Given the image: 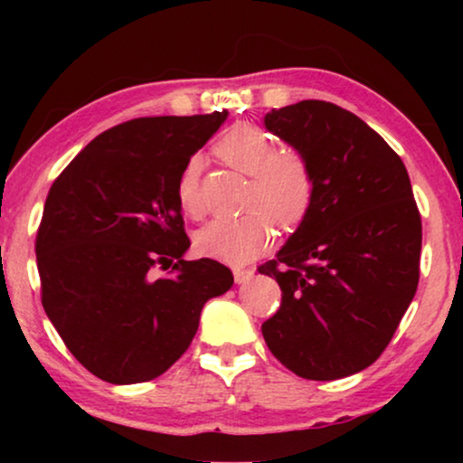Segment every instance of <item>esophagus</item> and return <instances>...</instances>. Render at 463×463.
I'll use <instances>...</instances> for the list:
<instances>
[{
  "label": "esophagus",
  "mask_w": 463,
  "mask_h": 463,
  "mask_svg": "<svg viewBox=\"0 0 463 463\" xmlns=\"http://www.w3.org/2000/svg\"><path fill=\"white\" fill-rule=\"evenodd\" d=\"M252 274H255L252 269H233V280H236L238 284H244L250 280Z\"/></svg>",
  "instance_id": "1"
}]
</instances>
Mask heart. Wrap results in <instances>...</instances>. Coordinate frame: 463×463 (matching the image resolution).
I'll return each mask as SVG.
<instances>
[{
  "instance_id": "heart-1",
  "label": "heart",
  "mask_w": 463,
  "mask_h": 463,
  "mask_svg": "<svg viewBox=\"0 0 463 463\" xmlns=\"http://www.w3.org/2000/svg\"><path fill=\"white\" fill-rule=\"evenodd\" d=\"M214 154L227 166L250 176V213L238 219H214L195 236V249L204 257L230 265H244L261 255L274 236V223L295 230L307 219L316 198L312 164L297 149H276L271 135L255 124H238L214 145ZM202 162L189 157L176 181V202L192 219L204 214L200 189Z\"/></svg>"
}]
</instances>
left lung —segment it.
<instances>
[{
	"instance_id": "1",
	"label": "left lung",
	"mask_w": 463,
	"mask_h": 463,
	"mask_svg": "<svg viewBox=\"0 0 463 463\" xmlns=\"http://www.w3.org/2000/svg\"><path fill=\"white\" fill-rule=\"evenodd\" d=\"M265 128L307 157L316 198L259 268L282 290L263 339L303 379L354 375L382 356L420 282L421 217L407 168L371 126L326 100L271 109Z\"/></svg>"
}]
</instances>
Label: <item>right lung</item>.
<instances>
[{
    "instance_id": "1",
    "label": "right lung",
    "mask_w": 463,
    "mask_h": 463,
    "mask_svg": "<svg viewBox=\"0 0 463 463\" xmlns=\"http://www.w3.org/2000/svg\"><path fill=\"white\" fill-rule=\"evenodd\" d=\"M225 118L128 119L88 143L50 187L35 238L42 306L103 382L160 377L192 344L204 303L232 288L223 263L183 259L176 202L183 166ZM154 267L174 269L156 279Z\"/></svg>"
}]
</instances>
